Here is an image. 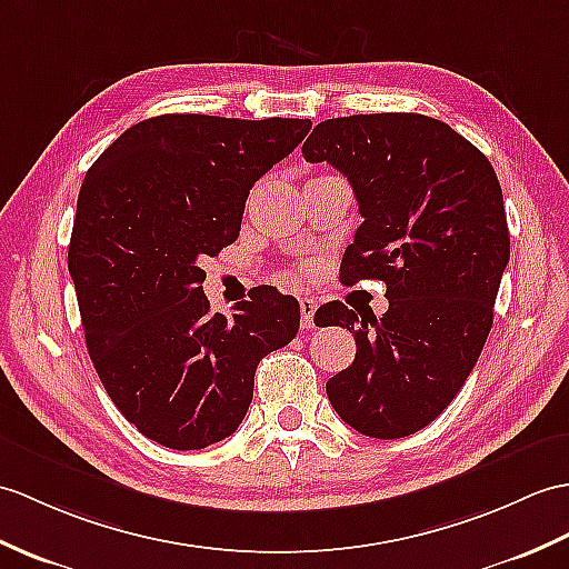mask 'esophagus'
<instances>
[{
	"mask_svg": "<svg viewBox=\"0 0 569 569\" xmlns=\"http://www.w3.org/2000/svg\"><path fill=\"white\" fill-rule=\"evenodd\" d=\"M300 320H302V329H312L315 327V310H317V300L312 298H300Z\"/></svg>",
	"mask_w": 569,
	"mask_h": 569,
	"instance_id": "obj_1",
	"label": "esophagus"
}]
</instances>
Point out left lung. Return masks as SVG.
<instances>
[{"label":"left lung","instance_id":"1","mask_svg":"<svg viewBox=\"0 0 569 569\" xmlns=\"http://www.w3.org/2000/svg\"><path fill=\"white\" fill-rule=\"evenodd\" d=\"M302 154L339 169L359 201L341 283L386 281L390 302L380 320L339 300L315 312L356 339L327 398L359 433L402 439L453 402L492 329L509 263L501 187L472 142L421 113L329 118Z\"/></svg>","mask_w":569,"mask_h":569}]
</instances>
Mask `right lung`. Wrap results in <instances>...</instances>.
I'll list each match as a JSON object with an SVG mask.
<instances>
[{
    "label": "right lung",
    "mask_w": 569,
    "mask_h": 569,
    "mask_svg": "<svg viewBox=\"0 0 569 569\" xmlns=\"http://www.w3.org/2000/svg\"><path fill=\"white\" fill-rule=\"evenodd\" d=\"M310 126L164 113L87 171L68 269L103 388L148 439L198 451L234 433L259 361L298 335V300L271 286L210 312L201 263L237 240L249 189Z\"/></svg>",
    "instance_id": "obj_1"
}]
</instances>
